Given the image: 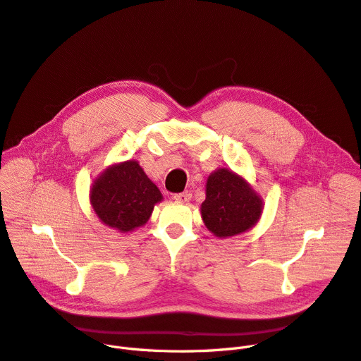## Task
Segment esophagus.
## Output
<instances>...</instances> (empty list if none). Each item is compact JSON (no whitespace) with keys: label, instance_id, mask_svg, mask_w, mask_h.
I'll list each match as a JSON object with an SVG mask.
<instances>
[{"label":"esophagus","instance_id":"obj_1","mask_svg":"<svg viewBox=\"0 0 361 361\" xmlns=\"http://www.w3.org/2000/svg\"><path fill=\"white\" fill-rule=\"evenodd\" d=\"M173 199L177 202H181V203H187L191 199V195H190V191H183V193H176L173 196Z\"/></svg>","mask_w":361,"mask_h":361}]
</instances>
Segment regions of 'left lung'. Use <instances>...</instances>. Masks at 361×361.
Wrapping results in <instances>:
<instances>
[{
	"instance_id": "left-lung-1",
	"label": "left lung",
	"mask_w": 361,
	"mask_h": 361,
	"mask_svg": "<svg viewBox=\"0 0 361 361\" xmlns=\"http://www.w3.org/2000/svg\"><path fill=\"white\" fill-rule=\"evenodd\" d=\"M262 212V200L250 184L221 168L209 176L202 218L207 229L219 238L233 236L252 228Z\"/></svg>"
}]
</instances>
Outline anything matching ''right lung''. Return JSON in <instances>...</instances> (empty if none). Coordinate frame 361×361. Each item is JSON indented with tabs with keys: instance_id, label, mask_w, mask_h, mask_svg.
Listing matches in <instances>:
<instances>
[{
	"instance_id": "add662e5",
	"label": "right lung",
	"mask_w": 361,
	"mask_h": 361,
	"mask_svg": "<svg viewBox=\"0 0 361 361\" xmlns=\"http://www.w3.org/2000/svg\"><path fill=\"white\" fill-rule=\"evenodd\" d=\"M90 199L103 224L129 232L148 222L162 196L136 161H126L107 168L94 181Z\"/></svg>"
}]
</instances>
